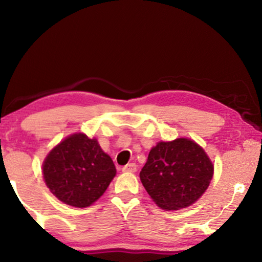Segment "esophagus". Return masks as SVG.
<instances>
[{"instance_id":"1","label":"esophagus","mask_w":262,"mask_h":262,"mask_svg":"<svg viewBox=\"0 0 262 262\" xmlns=\"http://www.w3.org/2000/svg\"><path fill=\"white\" fill-rule=\"evenodd\" d=\"M124 173H135L136 170H137V166H136V163H127L126 166L123 167Z\"/></svg>"}]
</instances>
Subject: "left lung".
Listing matches in <instances>:
<instances>
[{"mask_svg":"<svg viewBox=\"0 0 262 262\" xmlns=\"http://www.w3.org/2000/svg\"><path fill=\"white\" fill-rule=\"evenodd\" d=\"M212 177L209 156L188 138L157 143L139 173L148 194L163 210L192 205L206 191Z\"/></svg>","mask_w":262,"mask_h":262,"instance_id":"1","label":"left lung"}]
</instances>
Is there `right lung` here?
I'll list each match as a JSON object with an SVG mask.
<instances>
[{
    "label": "right lung",
    "instance_id": "1",
    "mask_svg": "<svg viewBox=\"0 0 262 262\" xmlns=\"http://www.w3.org/2000/svg\"><path fill=\"white\" fill-rule=\"evenodd\" d=\"M116 166L95 138L74 134L56 145L42 163L45 184L60 202L87 207L116 177Z\"/></svg>",
    "mask_w": 262,
    "mask_h": 262
}]
</instances>
